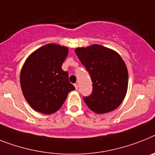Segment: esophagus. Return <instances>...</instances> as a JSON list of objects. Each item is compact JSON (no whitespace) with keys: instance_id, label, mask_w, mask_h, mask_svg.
<instances>
[{"instance_id":"obj_1","label":"esophagus","mask_w":155,"mask_h":155,"mask_svg":"<svg viewBox=\"0 0 155 155\" xmlns=\"http://www.w3.org/2000/svg\"><path fill=\"white\" fill-rule=\"evenodd\" d=\"M74 86H75V89L77 90V89H78V84H74Z\"/></svg>"}]
</instances>
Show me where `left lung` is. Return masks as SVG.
I'll use <instances>...</instances> for the list:
<instances>
[{
	"label": "left lung",
	"mask_w": 155,
	"mask_h": 155,
	"mask_svg": "<svg viewBox=\"0 0 155 155\" xmlns=\"http://www.w3.org/2000/svg\"><path fill=\"white\" fill-rule=\"evenodd\" d=\"M75 52L93 82V91L84 97V102L97 114L116 110L128 90V69L121 57L113 49L97 44L76 48Z\"/></svg>",
	"instance_id": "left-lung-1"
}]
</instances>
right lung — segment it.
Instances as JSON below:
<instances>
[{
	"label": "right lung",
	"instance_id": "obj_1",
	"mask_svg": "<svg viewBox=\"0 0 155 155\" xmlns=\"http://www.w3.org/2000/svg\"><path fill=\"white\" fill-rule=\"evenodd\" d=\"M68 48L49 43L36 49L27 58L20 72L23 94L30 106L41 114H52L75 90L61 66Z\"/></svg>",
	"mask_w": 155,
	"mask_h": 155
}]
</instances>
